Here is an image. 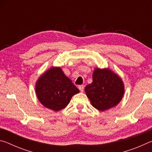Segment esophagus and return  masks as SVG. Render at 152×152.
<instances>
[{
    "label": "esophagus",
    "mask_w": 152,
    "mask_h": 152,
    "mask_svg": "<svg viewBox=\"0 0 152 152\" xmlns=\"http://www.w3.org/2000/svg\"><path fill=\"white\" fill-rule=\"evenodd\" d=\"M78 88L80 91V92H83L84 91V85H80L78 86Z\"/></svg>",
    "instance_id": "obj_1"
}]
</instances>
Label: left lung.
<instances>
[{
    "label": "left lung",
    "instance_id": "1",
    "mask_svg": "<svg viewBox=\"0 0 152 152\" xmlns=\"http://www.w3.org/2000/svg\"><path fill=\"white\" fill-rule=\"evenodd\" d=\"M92 80L85 87V92L95 109L104 111L119 103L124 94V84L119 76L109 69L96 68Z\"/></svg>",
    "mask_w": 152,
    "mask_h": 152
}]
</instances>
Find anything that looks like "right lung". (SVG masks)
<instances>
[{"instance_id": "obj_1", "label": "right lung", "mask_w": 152, "mask_h": 152, "mask_svg": "<svg viewBox=\"0 0 152 152\" xmlns=\"http://www.w3.org/2000/svg\"><path fill=\"white\" fill-rule=\"evenodd\" d=\"M35 91L43 106L58 111L69 104L71 98L78 93L79 90L60 68H51L38 79Z\"/></svg>"}]
</instances>
